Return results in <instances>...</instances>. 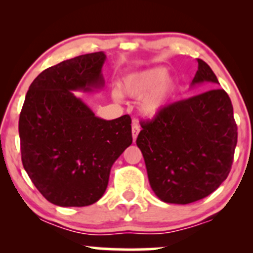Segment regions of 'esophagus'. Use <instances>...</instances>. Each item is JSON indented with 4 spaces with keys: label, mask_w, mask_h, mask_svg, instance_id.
Returning <instances> with one entry per match:
<instances>
[{
    "label": "esophagus",
    "mask_w": 253,
    "mask_h": 253,
    "mask_svg": "<svg viewBox=\"0 0 253 253\" xmlns=\"http://www.w3.org/2000/svg\"><path fill=\"white\" fill-rule=\"evenodd\" d=\"M139 132H140V126H139L138 121H133L132 123V135H133V140H135L136 136H138Z\"/></svg>",
    "instance_id": "34e87169"
}]
</instances>
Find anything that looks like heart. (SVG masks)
I'll use <instances>...</instances> for the list:
<instances>
[{
	"label": "heart",
	"mask_w": 253,
	"mask_h": 253,
	"mask_svg": "<svg viewBox=\"0 0 253 253\" xmlns=\"http://www.w3.org/2000/svg\"><path fill=\"white\" fill-rule=\"evenodd\" d=\"M176 88V81L168 76L165 68H151L147 70L128 75L121 82V90L132 98H143L140 112L145 117L153 118L164 108L168 100ZM114 100L120 101L123 95L113 90Z\"/></svg>",
	"instance_id": "b5f03b06"
}]
</instances>
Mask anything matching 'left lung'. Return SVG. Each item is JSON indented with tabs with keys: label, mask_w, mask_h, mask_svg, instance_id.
<instances>
[{
	"label": "left lung",
	"mask_w": 253,
	"mask_h": 253,
	"mask_svg": "<svg viewBox=\"0 0 253 253\" xmlns=\"http://www.w3.org/2000/svg\"><path fill=\"white\" fill-rule=\"evenodd\" d=\"M191 84L219 81L197 59ZM136 145L150 185L162 201L187 205L208 196L227 178L237 146V124L227 92L215 88L164 107L140 121Z\"/></svg>",
	"instance_id": "obj_1"
}]
</instances>
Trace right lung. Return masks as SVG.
Returning a JSON list of instances; mask_svg holds the SVG:
<instances>
[{
	"instance_id": "add662e5",
	"label": "right lung",
	"mask_w": 253,
	"mask_h": 253,
	"mask_svg": "<svg viewBox=\"0 0 253 253\" xmlns=\"http://www.w3.org/2000/svg\"><path fill=\"white\" fill-rule=\"evenodd\" d=\"M103 52L82 54L43 70L31 84L19 119L26 172L60 207L95 203L114 162L132 144L129 115L103 120L72 91L102 88Z\"/></svg>"
}]
</instances>
